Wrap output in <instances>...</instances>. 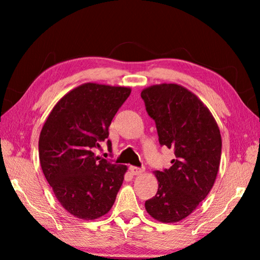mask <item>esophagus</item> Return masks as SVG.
<instances>
[{
	"instance_id": "34e87169",
	"label": "esophagus",
	"mask_w": 260,
	"mask_h": 260,
	"mask_svg": "<svg viewBox=\"0 0 260 260\" xmlns=\"http://www.w3.org/2000/svg\"><path fill=\"white\" fill-rule=\"evenodd\" d=\"M129 171L132 172V174L139 175V174H142L144 172V169H140V167H136V166H131Z\"/></svg>"
}]
</instances>
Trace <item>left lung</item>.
Returning a JSON list of instances; mask_svg holds the SVG:
<instances>
[{
    "mask_svg": "<svg viewBox=\"0 0 260 260\" xmlns=\"http://www.w3.org/2000/svg\"><path fill=\"white\" fill-rule=\"evenodd\" d=\"M141 98L156 122L159 143L175 155L170 169L153 172L158 190L144 206L158 221L177 222L195 211L212 189L221 135L210 110L187 88L160 83L144 88Z\"/></svg>",
    "mask_w": 260,
    "mask_h": 260,
    "instance_id": "left-lung-1",
    "label": "left lung"
}]
</instances>
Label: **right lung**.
Wrapping results in <instances>:
<instances>
[{
    "mask_svg": "<svg viewBox=\"0 0 260 260\" xmlns=\"http://www.w3.org/2000/svg\"><path fill=\"white\" fill-rule=\"evenodd\" d=\"M131 91L129 87L82 83L56 103L43 124L42 172L60 205L79 219L107 214L124 181L127 166L96 156L95 149L108 139L114 114Z\"/></svg>",
    "mask_w": 260,
    "mask_h": 260,
    "instance_id": "obj_1",
    "label": "right lung"
}]
</instances>
